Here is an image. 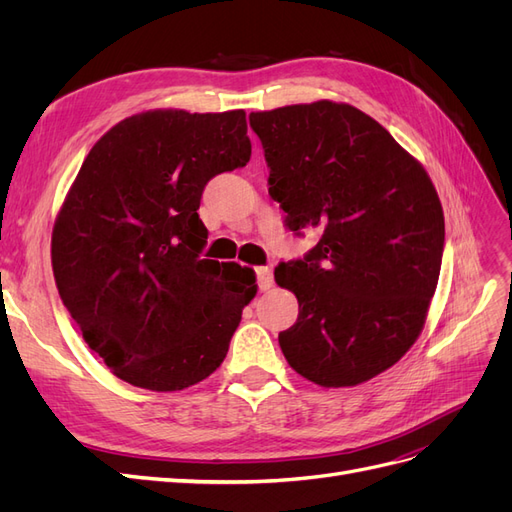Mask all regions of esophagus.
Returning <instances> with one entry per match:
<instances>
[{
  "instance_id": "obj_1",
  "label": "esophagus",
  "mask_w": 512,
  "mask_h": 512,
  "mask_svg": "<svg viewBox=\"0 0 512 512\" xmlns=\"http://www.w3.org/2000/svg\"><path fill=\"white\" fill-rule=\"evenodd\" d=\"M256 282H258V288L265 292L273 286V269L271 267H258L256 269Z\"/></svg>"
}]
</instances>
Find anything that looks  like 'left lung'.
Here are the masks:
<instances>
[{"instance_id": "8db88e82", "label": "left lung", "mask_w": 512, "mask_h": 512, "mask_svg": "<svg viewBox=\"0 0 512 512\" xmlns=\"http://www.w3.org/2000/svg\"><path fill=\"white\" fill-rule=\"evenodd\" d=\"M269 194L294 235L320 241L280 262L299 318L280 333L290 367L320 386H354L395 365L423 331L438 286L444 213L436 188L376 119L320 100L250 115Z\"/></svg>"}]
</instances>
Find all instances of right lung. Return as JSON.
Here are the masks:
<instances>
[{"label":"right lung","mask_w":512,"mask_h":512,"mask_svg":"<svg viewBox=\"0 0 512 512\" xmlns=\"http://www.w3.org/2000/svg\"><path fill=\"white\" fill-rule=\"evenodd\" d=\"M243 111H147L91 147L61 207L53 275L87 346L121 380L181 391L222 365L256 275L200 258L209 179L250 162Z\"/></svg>","instance_id":"1"}]
</instances>
